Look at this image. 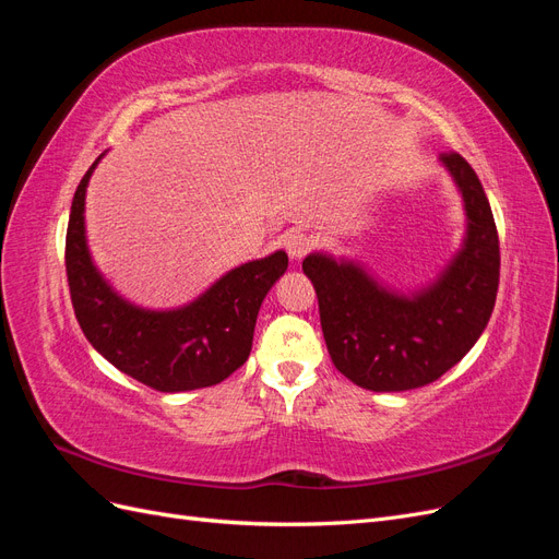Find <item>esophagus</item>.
Masks as SVG:
<instances>
[{"label":"esophagus","instance_id":"1","mask_svg":"<svg viewBox=\"0 0 559 559\" xmlns=\"http://www.w3.org/2000/svg\"><path fill=\"white\" fill-rule=\"evenodd\" d=\"M284 247H286V253H289L292 261H300L310 251L312 240L306 233H289L284 238Z\"/></svg>","mask_w":559,"mask_h":559}]
</instances>
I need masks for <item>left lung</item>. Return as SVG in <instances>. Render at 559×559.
Wrapping results in <instances>:
<instances>
[{
    "label": "left lung",
    "instance_id": "8db88e82",
    "mask_svg": "<svg viewBox=\"0 0 559 559\" xmlns=\"http://www.w3.org/2000/svg\"><path fill=\"white\" fill-rule=\"evenodd\" d=\"M464 207V238L431 282L399 289L352 257L312 251L302 273L314 284L331 361L370 392H408L460 364L495 310L499 238L492 210L473 167L438 158Z\"/></svg>",
    "mask_w": 559,
    "mask_h": 559
}]
</instances>
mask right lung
I'll use <instances>...</instances> for the list:
<instances>
[{
  "label": "right lung",
  "instance_id": "obj_1",
  "mask_svg": "<svg viewBox=\"0 0 559 559\" xmlns=\"http://www.w3.org/2000/svg\"><path fill=\"white\" fill-rule=\"evenodd\" d=\"M105 154L83 175L67 226L64 263L79 326L111 366L158 392L218 384L247 361L261 302L286 273L289 257L277 249L230 267L177 308L154 310L128 300L95 265L86 238V191Z\"/></svg>",
  "mask_w": 559,
  "mask_h": 559
}]
</instances>
